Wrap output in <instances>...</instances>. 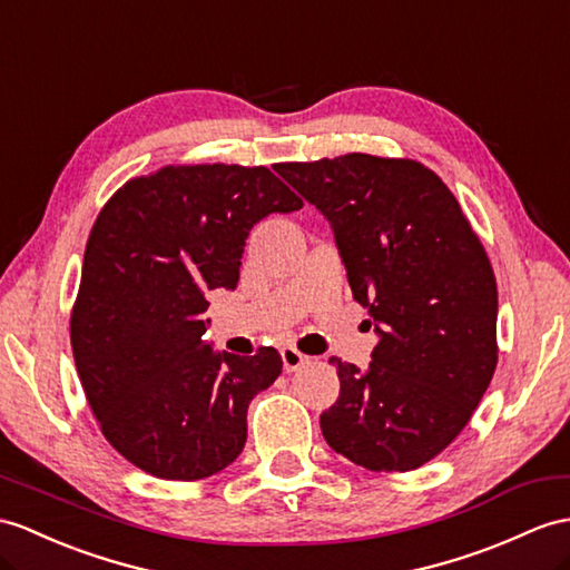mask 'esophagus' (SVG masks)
I'll use <instances>...</instances> for the list:
<instances>
[{
	"label": "esophagus",
	"instance_id": "obj_1",
	"mask_svg": "<svg viewBox=\"0 0 570 570\" xmlns=\"http://www.w3.org/2000/svg\"><path fill=\"white\" fill-rule=\"evenodd\" d=\"M281 355H283V367H285V372H295V370H299L304 363H309V357L304 355V353H299L297 348H293V345H285V348L281 351Z\"/></svg>",
	"mask_w": 570,
	"mask_h": 570
}]
</instances>
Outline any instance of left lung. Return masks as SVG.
Returning a JSON list of instances; mask_svg holds the SVG:
<instances>
[{
    "label": "left lung",
    "instance_id": "left-lung-1",
    "mask_svg": "<svg viewBox=\"0 0 570 570\" xmlns=\"http://www.w3.org/2000/svg\"><path fill=\"white\" fill-rule=\"evenodd\" d=\"M275 171L328 219L380 336L367 370L328 360L341 380L318 421L328 448L370 471L419 469L462 433L495 372L498 289L483 244L421 161L353 151Z\"/></svg>",
    "mask_w": 570,
    "mask_h": 570
}]
</instances>
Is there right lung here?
<instances>
[{
	"label": "right lung",
	"instance_id": "1",
	"mask_svg": "<svg viewBox=\"0 0 570 570\" xmlns=\"http://www.w3.org/2000/svg\"><path fill=\"white\" fill-rule=\"evenodd\" d=\"M299 207L266 166L196 164L130 178L96 217L69 336L101 433L137 469L198 481L244 450L248 404L283 360L215 353L205 293L237 287L256 222Z\"/></svg>",
	"mask_w": 570,
	"mask_h": 570
}]
</instances>
